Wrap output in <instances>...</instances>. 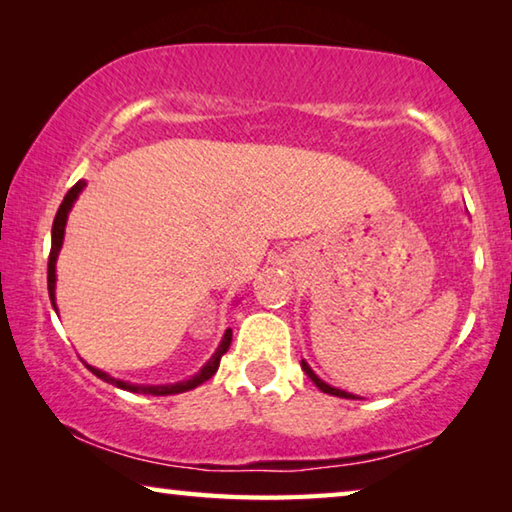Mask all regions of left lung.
<instances>
[{
	"mask_svg": "<svg viewBox=\"0 0 512 512\" xmlns=\"http://www.w3.org/2000/svg\"><path fill=\"white\" fill-rule=\"evenodd\" d=\"M300 366H302V370H305L307 372V375H309V379L311 381H314V384L320 388V391H323V393H327V395H336V397H345V400H357V397H354V395H350V393H345V391H341V388H334V386H329V384H325V381L323 379H318L316 377V372L314 370H311L309 366H307V363L305 361H302L300 363Z\"/></svg>",
	"mask_w": 512,
	"mask_h": 512,
	"instance_id": "8db88e82",
	"label": "left lung"
}]
</instances>
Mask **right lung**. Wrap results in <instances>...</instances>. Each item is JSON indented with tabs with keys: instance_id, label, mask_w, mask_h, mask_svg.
<instances>
[{
	"instance_id": "1",
	"label": "right lung",
	"mask_w": 512,
	"mask_h": 512,
	"mask_svg": "<svg viewBox=\"0 0 512 512\" xmlns=\"http://www.w3.org/2000/svg\"><path fill=\"white\" fill-rule=\"evenodd\" d=\"M85 187L83 180H79L69 192L65 194L63 203H60L58 212H56V219H54V228H51V253H49V264H47V287H49V298H51V305H54L56 309V300H54V291H56V257H58V250L60 246H63V237H65V223H67V214L69 210H72V205L76 201V196L81 194V189ZM232 343V329H228L223 336V341L219 345V350L214 352V357L205 363V366L201 368V372H198L196 377L187 379V381H180V384H171V386H135V384H126V381L121 379H112L110 375H106V372H101L97 368L88 366L94 375H97L99 379L108 381V384L117 386V388H124V391H131V393H144V395H176V393H185V391H192V388L201 386L203 381L210 379L216 370H219V363H221V357L225 352H228Z\"/></svg>"
}]
</instances>
